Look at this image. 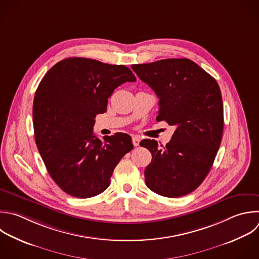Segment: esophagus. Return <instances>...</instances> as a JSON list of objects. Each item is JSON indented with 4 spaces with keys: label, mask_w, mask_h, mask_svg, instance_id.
Wrapping results in <instances>:
<instances>
[{
    "label": "esophagus",
    "mask_w": 259,
    "mask_h": 259,
    "mask_svg": "<svg viewBox=\"0 0 259 259\" xmlns=\"http://www.w3.org/2000/svg\"><path fill=\"white\" fill-rule=\"evenodd\" d=\"M133 144L135 147H138L140 145V138L138 136L133 137Z\"/></svg>",
    "instance_id": "34e87169"
}]
</instances>
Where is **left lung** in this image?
Wrapping results in <instances>:
<instances>
[{
	"label": "left lung",
	"instance_id": "1",
	"mask_svg": "<svg viewBox=\"0 0 259 259\" xmlns=\"http://www.w3.org/2000/svg\"><path fill=\"white\" fill-rule=\"evenodd\" d=\"M132 69L159 98L156 119L176 127L162 149L155 140L140 143L152 154L145 170L146 184L163 196L186 195L204 180L221 145L224 110L220 87L188 59H166Z\"/></svg>",
	"mask_w": 259,
	"mask_h": 259
}]
</instances>
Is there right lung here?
Listing matches in <instances>:
<instances>
[{
    "label": "right lung",
    "mask_w": 259,
    "mask_h": 259,
    "mask_svg": "<svg viewBox=\"0 0 259 259\" xmlns=\"http://www.w3.org/2000/svg\"><path fill=\"white\" fill-rule=\"evenodd\" d=\"M136 81L125 66L69 58L39 83L33 101L35 143L51 177L68 194L87 198L103 192L117 163L133 150L128 135L100 140L93 125L114 89Z\"/></svg>",
    "instance_id": "right-lung-1"
}]
</instances>
